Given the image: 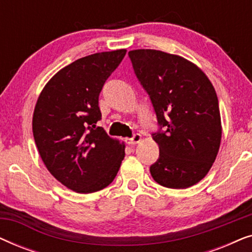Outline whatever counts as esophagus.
Listing matches in <instances>:
<instances>
[{"label": "esophagus", "mask_w": 252, "mask_h": 252, "mask_svg": "<svg viewBox=\"0 0 252 252\" xmlns=\"http://www.w3.org/2000/svg\"><path fill=\"white\" fill-rule=\"evenodd\" d=\"M140 141H141L140 134H134L132 137H129V139H126V142L128 144H136V143H139Z\"/></svg>", "instance_id": "obj_1"}]
</instances>
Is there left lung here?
<instances>
[{
	"label": "left lung",
	"mask_w": 252,
	"mask_h": 252,
	"mask_svg": "<svg viewBox=\"0 0 252 252\" xmlns=\"http://www.w3.org/2000/svg\"><path fill=\"white\" fill-rule=\"evenodd\" d=\"M134 73L149 95L159 129V157L150 166L160 186L185 189L215 163L221 140L216 91L201 68L184 57L154 49L128 53Z\"/></svg>",
	"instance_id": "8db88e82"
}]
</instances>
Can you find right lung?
<instances>
[{"mask_svg":"<svg viewBox=\"0 0 252 252\" xmlns=\"http://www.w3.org/2000/svg\"><path fill=\"white\" fill-rule=\"evenodd\" d=\"M126 49L82 57L44 86L33 115V136L48 171L71 190L89 194L108 187L125 157V144L102 127L98 96Z\"/></svg>","mask_w":252,"mask_h":252,"instance_id":"add662e5","label":"right lung"}]
</instances>
